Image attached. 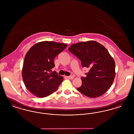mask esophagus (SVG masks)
Returning a JSON list of instances; mask_svg holds the SVG:
<instances>
[{
	"instance_id": "1",
	"label": "esophagus",
	"mask_w": 134,
	"mask_h": 134,
	"mask_svg": "<svg viewBox=\"0 0 134 134\" xmlns=\"http://www.w3.org/2000/svg\"><path fill=\"white\" fill-rule=\"evenodd\" d=\"M74 77V76L73 75H71L69 76H67V78H69V79H73Z\"/></svg>"
}]
</instances>
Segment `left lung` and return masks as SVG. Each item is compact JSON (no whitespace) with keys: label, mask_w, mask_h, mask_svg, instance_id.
Instances as JSON below:
<instances>
[{"label":"left lung","mask_w":134,"mask_h":134,"mask_svg":"<svg viewBox=\"0 0 134 134\" xmlns=\"http://www.w3.org/2000/svg\"><path fill=\"white\" fill-rule=\"evenodd\" d=\"M69 51L89 69L86 76L81 77L82 85L77 90L89 97L102 96L111 86L115 79V63L107 49L94 41L73 44Z\"/></svg>","instance_id":"1"}]
</instances>
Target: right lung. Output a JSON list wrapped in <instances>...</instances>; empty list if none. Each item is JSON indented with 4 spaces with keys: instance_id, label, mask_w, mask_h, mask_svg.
<instances>
[{
    "instance_id": "obj_1",
    "label": "right lung",
    "mask_w": 134,
    "mask_h": 134,
    "mask_svg": "<svg viewBox=\"0 0 134 134\" xmlns=\"http://www.w3.org/2000/svg\"><path fill=\"white\" fill-rule=\"evenodd\" d=\"M66 44L44 41L36 44L26 54L22 70L27 89L38 97H45L57 90L63 80L55 71L54 58L67 47Z\"/></svg>"
}]
</instances>
